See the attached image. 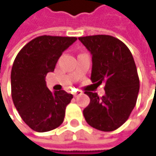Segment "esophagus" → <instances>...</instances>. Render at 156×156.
I'll list each match as a JSON object with an SVG mask.
<instances>
[{
  "label": "esophagus",
  "mask_w": 156,
  "mask_h": 156,
  "mask_svg": "<svg viewBox=\"0 0 156 156\" xmlns=\"http://www.w3.org/2000/svg\"><path fill=\"white\" fill-rule=\"evenodd\" d=\"M82 94H83V93H82V91H79V90H78V91H76L73 95H74V97H75V98H77V97L80 96V95H82Z\"/></svg>",
  "instance_id": "obj_1"
}]
</instances>
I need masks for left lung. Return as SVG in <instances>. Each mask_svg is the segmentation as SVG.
<instances>
[{"label":"left lung","instance_id":"obj_1","mask_svg":"<svg viewBox=\"0 0 156 156\" xmlns=\"http://www.w3.org/2000/svg\"><path fill=\"white\" fill-rule=\"evenodd\" d=\"M78 40L92 55V82L106 84L102 98L85 92L90 103L83 115L92 127L114 131L128 119L136 103L139 78L134 58L126 45L113 36L94 35Z\"/></svg>","mask_w":156,"mask_h":156}]
</instances>
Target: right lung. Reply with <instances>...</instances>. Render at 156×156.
Instances as JSON below:
<instances>
[{
  "label": "right lung",
  "instance_id": "add662e5",
  "mask_svg": "<svg viewBox=\"0 0 156 156\" xmlns=\"http://www.w3.org/2000/svg\"><path fill=\"white\" fill-rule=\"evenodd\" d=\"M76 37L40 36L18 53L11 74L12 98L22 120L34 131L43 133L58 127L73 96L64 90L51 92L45 78L53 72L62 52Z\"/></svg>",
  "mask_w": 156,
  "mask_h": 156
}]
</instances>
